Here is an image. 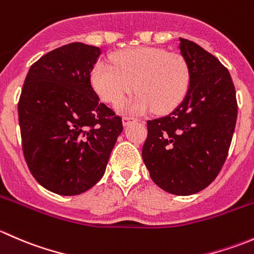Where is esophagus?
<instances>
[{
    "label": "esophagus",
    "instance_id": "34e87169",
    "mask_svg": "<svg viewBox=\"0 0 254 254\" xmlns=\"http://www.w3.org/2000/svg\"><path fill=\"white\" fill-rule=\"evenodd\" d=\"M131 122H136V119H135V118H132V117H124V118H123V124H124L125 127H127V125H129V123H131Z\"/></svg>",
    "mask_w": 254,
    "mask_h": 254
}]
</instances>
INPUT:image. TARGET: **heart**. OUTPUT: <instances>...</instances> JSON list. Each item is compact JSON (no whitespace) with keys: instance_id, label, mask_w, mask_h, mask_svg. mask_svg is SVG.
Instances as JSON below:
<instances>
[{"instance_id":"heart-1","label":"heart","mask_w":254,"mask_h":254,"mask_svg":"<svg viewBox=\"0 0 254 254\" xmlns=\"http://www.w3.org/2000/svg\"><path fill=\"white\" fill-rule=\"evenodd\" d=\"M189 81L188 64L179 54L148 47L122 51L113 64L99 61L91 73L94 91L108 103H119L135 87L139 93L118 106L131 114L173 111L187 96Z\"/></svg>"}]
</instances>
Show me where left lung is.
Returning <instances> with one entry per match:
<instances>
[{"label": "left lung", "instance_id": "8db88e82", "mask_svg": "<svg viewBox=\"0 0 254 254\" xmlns=\"http://www.w3.org/2000/svg\"><path fill=\"white\" fill-rule=\"evenodd\" d=\"M190 81L187 96L162 118L148 120L142 160L161 189L191 195L219 175L235 131L236 92L221 63L188 39L179 38Z\"/></svg>", "mask_w": 254, "mask_h": 254}]
</instances>
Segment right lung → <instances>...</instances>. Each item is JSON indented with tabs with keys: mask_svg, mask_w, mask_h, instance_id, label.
<instances>
[{
	"mask_svg": "<svg viewBox=\"0 0 254 254\" xmlns=\"http://www.w3.org/2000/svg\"><path fill=\"white\" fill-rule=\"evenodd\" d=\"M98 47L71 43L30 66L18 103L24 158L40 186L78 195L106 172L122 118L99 102L91 72Z\"/></svg>",
	"mask_w": 254,
	"mask_h": 254,
	"instance_id": "add662e5",
	"label": "right lung"
}]
</instances>
